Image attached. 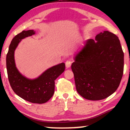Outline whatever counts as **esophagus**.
Returning <instances> with one entry per match:
<instances>
[{"label": "esophagus", "instance_id": "obj_1", "mask_svg": "<svg viewBox=\"0 0 130 130\" xmlns=\"http://www.w3.org/2000/svg\"><path fill=\"white\" fill-rule=\"evenodd\" d=\"M71 64H72V61H70V60H67L66 62V67H67V68H69L71 66Z\"/></svg>", "mask_w": 130, "mask_h": 130}]
</instances>
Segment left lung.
I'll return each instance as SVG.
<instances>
[{
    "instance_id": "1",
    "label": "left lung",
    "mask_w": 130,
    "mask_h": 130,
    "mask_svg": "<svg viewBox=\"0 0 130 130\" xmlns=\"http://www.w3.org/2000/svg\"><path fill=\"white\" fill-rule=\"evenodd\" d=\"M90 39L72 65L76 90L84 98L105 99L116 91L124 72V53L118 37L108 31Z\"/></svg>"
}]
</instances>
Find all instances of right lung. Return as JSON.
I'll return each mask as SVG.
<instances>
[{"label": "right lung", "mask_w": 130, "mask_h": 130, "mask_svg": "<svg viewBox=\"0 0 130 130\" xmlns=\"http://www.w3.org/2000/svg\"><path fill=\"white\" fill-rule=\"evenodd\" d=\"M35 34L34 30L23 31L12 39L6 55V69L10 86L21 98L35 104H44L54 93L55 80L64 72V63L47 69L35 79H29L21 74L15 66L14 53L22 39Z\"/></svg>", "instance_id": "right-lung-1"}]
</instances>
